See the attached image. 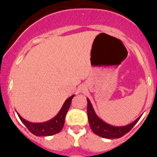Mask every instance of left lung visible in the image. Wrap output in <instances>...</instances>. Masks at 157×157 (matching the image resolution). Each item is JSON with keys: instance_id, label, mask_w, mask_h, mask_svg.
<instances>
[{"instance_id": "8db88e82", "label": "left lung", "mask_w": 157, "mask_h": 157, "mask_svg": "<svg viewBox=\"0 0 157 157\" xmlns=\"http://www.w3.org/2000/svg\"><path fill=\"white\" fill-rule=\"evenodd\" d=\"M87 103H88V105H87V116H88L89 123H90L91 130H93L94 134L100 136L101 138H109V139L110 138H121L134 127V126L138 123V121L141 118V116H140L137 120H134L133 123H130L127 126L115 127V126L109 125V124L106 123L97 116V114L94 112V109H93L91 102L88 98H87Z\"/></svg>"}]
</instances>
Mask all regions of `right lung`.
<instances>
[{
  "label": "right lung",
  "mask_w": 157,
  "mask_h": 157,
  "mask_svg": "<svg viewBox=\"0 0 157 157\" xmlns=\"http://www.w3.org/2000/svg\"><path fill=\"white\" fill-rule=\"evenodd\" d=\"M74 96H71L69 98L65 101L64 104L62 106L61 109L58 112L54 118L52 120H48L44 123H30V122L25 120L23 118L19 116V119L22 121V123L24 124L27 128L30 130V132L36 136H51L53 134H56L57 133L60 132V130L63 128L64 125L65 116H66L67 112L70 108L71 102L72 98H74Z\"/></svg>",
  "instance_id": "obj_1"
}]
</instances>
